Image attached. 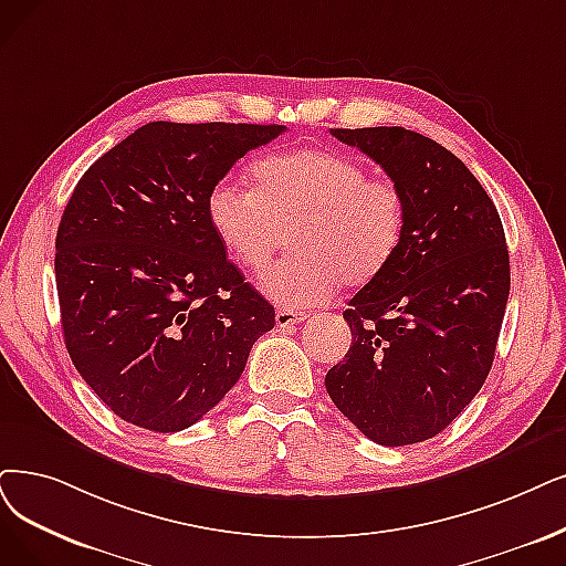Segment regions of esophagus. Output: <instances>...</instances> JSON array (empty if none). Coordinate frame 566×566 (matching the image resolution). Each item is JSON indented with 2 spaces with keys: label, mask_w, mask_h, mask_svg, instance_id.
<instances>
[{
  "label": "esophagus",
  "mask_w": 566,
  "mask_h": 566,
  "mask_svg": "<svg viewBox=\"0 0 566 566\" xmlns=\"http://www.w3.org/2000/svg\"><path fill=\"white\" fill-rule=\"evenodd\" d=\"M308 318V313L306 311H292V308H281V311H276V325L279 327H292V325H297V323H302V321H306Z\"/></svg>",
  "instance_id": "1"
}]
</instances>
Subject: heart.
Returning <instances> with one entry per match:
<instances>
[{"label": "heart", "instance_id": "b5f03b06", "mask_svg": "<svg viewBox=\"0 0 566 566\" xmlns=\"http://www.w3.org/2000/svg\"><path fill=\"white\" fill-rule=\"evenodd\" d=\"M251 176L253 190L220 178L207 197V220L222 251L253 274L290 232L297 253L260 279L271 302L325 304L344 281L365 285L395 258L406 224L403 192L386 176H367L355 157L321 148L274 153Z\"/></svg>", "mask_w": 566, "mask_h": 566}]
</instances>
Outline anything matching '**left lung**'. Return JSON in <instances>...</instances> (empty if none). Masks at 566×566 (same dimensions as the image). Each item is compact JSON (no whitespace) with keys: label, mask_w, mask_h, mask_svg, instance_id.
<instances>
[{"label":"left lung","mask_w":566,"mask_h":566,"mask_svg":"<svg viewBox=\"0 0 566 566\" xmlns=\"http://www.w3.org/2000/svg\"><path fill=\"white\" fill-rule=\"evenodd\" d=\"M382 167L406 199L388 266L348 302L346 359L325 388L380 446L437 437L490 374L511 290L500 213L460 157L403 127L332 129Z\"/></svg>","instance_id":"8db88e82"}]
</instances>
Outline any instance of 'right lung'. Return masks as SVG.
Returning a JSON list of instances; mask_svg holds the SVG:
<instances>
[{
    "label": "right lung",
    "instance_id": "right-lung-1",
    "mask_svg": "<svg viewBox=\"0 0 566 566\" xmlns=\"http://www.w3.org/2000/svg\"><path fill=\"white\" fill-rule=\"evenodd\" d=\"M283 125L148 123L90 167L55 237L64 344L108 409L180 432L228 395L276 313L224 255L209 190Z\"/></svg>",
    "mask_w": 566,
    "mask_h": 566
}]
</instances>
